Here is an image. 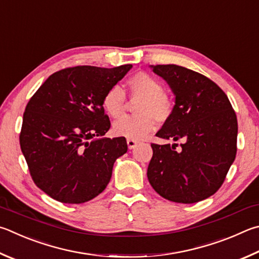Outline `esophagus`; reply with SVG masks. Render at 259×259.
Here are the masks:
<instances>
[{"mask_svg":"<svg viewBox=\"0 0 259 259\" xmlns=\"http://www.w3.org/2000/svg\"><path fill=\"white\" fill-rule=\"evenodd\" d=\"M126 144H128L129 149H133V148L136 147V145L138 144V140H135V139H126Z\"/></svg>","mask_w":259,"mask_h":259,"instance_id":"1","label":"esophagus"}]
</instances>
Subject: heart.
<instances>
[{"mask_svg":"<svg viewBox=\"0 0 259 259\" xmlns=\"http://www.w3.org/2000/svg\"><path fill=\"white\" fill-rule=\"evenodd\" d=\"M131 97L138 98L136 115L124 116L113 124V133L128 139H140L156 128V119L166 121L171 116L175 103L163 92L162 82L146 72H138L126 81ZM103 109L106 114L117 119L124 112L125 95L117 86L111 87L103 97Z\"/></svg>","mask_w":259,"mask_h":259,"instance_id":"obj_1","label":"heart"}]
</instances>
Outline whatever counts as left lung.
Returning <instances> with one entry per match:
<instances>
[{"instance_id": "1", "label": "left lung", "mask_w": 259, "mask_h": 259, "mask_svg": "<svg viewBox=\"0 0 259 259\" xmlns=\"http://www.w3.org/2000/svg\"><path fill=\"white\" fill-rule=\"evenodd\" d=\"M171 87L176 105L156 134L178 144H152L150 186L163 198L192 204L214 195L236 158L238 121L228 96L214 81L176 64L150 67Z\"/></svg>"}]
</instances>
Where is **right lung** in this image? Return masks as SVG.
Listing matches in <instances>:
<instances>
[{
    "label": "right lung",
    "instance_id": "add662e5",
    "mask_svg": "<svg viewBox=\"0 0 259 259\" xmlns=\"http://www.w3.org/2000/svg\"><path fill=\"white\" fill-rule=\"evenodd\" d=\"M133 68L79 65L46 79L26 106L20 147L35 185L64 204H82L109 185L124 137L102 138L111 126L103 97Z\"/></svg>",
    "mask_w": 259,
    "mask_h": 259
}]
</instances>
